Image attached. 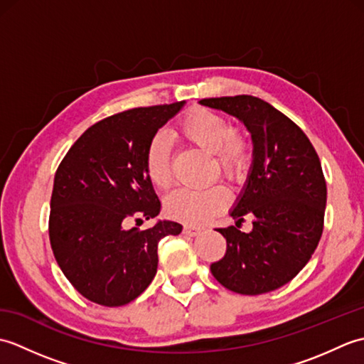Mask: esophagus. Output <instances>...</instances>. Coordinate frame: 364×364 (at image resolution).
Segmentation results:
<instances>
[{"mask_svg": "<svg viewBox=\"0 0 364 364\" xmlns=\"http://www.w3.org/2000/svg\"><path fill=\"white\" fill-rule=\"evenodd\" d=\"M183 233L189 235V236H197V235L202 233V228H197V227H192V225H184Z\"/></svg>", "mask_w": 364, "mask_h": 364, "instance_id": "34e87169", "label": "esophagus"}]
</instances>
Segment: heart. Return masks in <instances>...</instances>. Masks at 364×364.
I'll return each mask as SVG.
<instances>
[{
	"mask_svg": "<svg viewBox=\"0 0 364 364\" xmlns=\"http://www.w3.org/2000/svg\"><path fill=\"white\" fill-rule=\"evenodd\" d=\"M176 134L208 153H213V172L231 181H241L252 162L249 139L230 127L223 115L194 107L180 119ZM144 168L146 178L158 189L172 184L170 145L164 136H154L145 150ZM228 191L222 184L206 189H178L170 194L166 210L172 218L188 225H203L228 205Z\"/></svg>",
	"mask_w": 364,
	"mask_h": 364,
	"instance_id": "b5f03b06",
	"label": "heart"
}]
</instances>
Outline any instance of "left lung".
<instances>
[{
	"mask_svg": "<svg viewBox=\"0 0 364 364\" xmlns=\"http://www.w3.org/2000/svg\"><path fill=\"white\" fill-rule=\"evenodd\" d=\"M198 103L242 122L253 144L250 172L230 211L236 225L250 215L253 228L218 230L227 252L211 274L245 296L275 291L305 267L322 236L327 184L318 153L304 131L264 100L236 95Z\"/></svg>",
	"mask_w": 364,
	"mask_h": 364,
	"instance_id": "8db88e82",
	"label": "left lung"
}]
</instances>
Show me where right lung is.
Here are the masks:
<instances>
[{
    "label": "right lung",
    "instance_id": "right-lung-1",
    "mask_svg": "<svg viewBox=\"0 0 364 364\" xmlns=\"http://www.w3.org/2000/svg\"><path fill=\"white\" fill-rule=\"evenodd\" d=\"M184 102L134 107L100 120L60 162L51 194L50 242L58 264L81 296L122 306L149 288L158 269V242L180 235L173 220L127 230L156 218L161 202L144 168L145 150Z\"/></svg>",
    "mask_w": 364,
    "mask_h": 364
}]
</instances>
